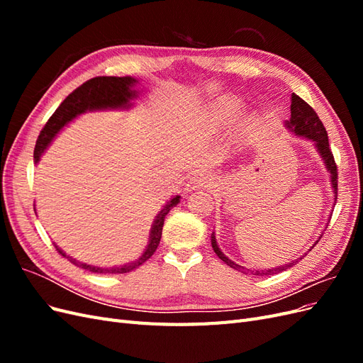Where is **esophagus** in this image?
Returning a JSON list of instances; mask_svg holds the SVG:
<instances>
[{
    "label": "esophagus",
    "mask_w": 363,
    "mask_h": 363,
    "mask_svg": "<svg viewBox=\"0 0 363 363\" xmlns=\"http://www.w3.org/2000/svg\"><path fill=\"white\" fill-rule=\"evenodd\" d=\"M212 184V177L206 172H196L194 177L186 184V191L192 192L196 189H203V188H208Z\"/></svg>",
    "instance_id": "1"
}]
</instances>
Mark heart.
<instances>
[{
  "label": "heart",
  "mask_w": 363,
  "mask_h": 363,
  "mask_svg": "<svg viewBox=\"0 0 363 363\" xmlns=\"http://www.w3.org/2000/svg\"><path fill=\"white\" fill-rule=\"evenodd\" d=\"M240 108V100L235 95H221L207 107V118L213 124H225Z\"/></svg>",
  "instance_id": "obj_1"
}]
</instances>
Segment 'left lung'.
Listing matches in <instances>:
<instances>
[{"label": "left lung", "mask_w": 363, "mask_h": 363, "mask_svg": "<svg viewBox=\"0 0 363 363\" xmlns=\"http://www.w3.org/2000/svg\"><path fill=\"white\" fill-rule=\"evenodd\" d=\"M284 125H286V128L289 131H292L295 136L306 138V139H311V140L315 142V148L318 151V155L323 157L325 168H327L328 174H330V182H332V188H333L335 200H336L337 199V169H336V163H335L333 155H332V151H330V145H328L327 131H325V127L321 123V119L318 118L316 112L313 111V108L309 104H307L304 100H301L298 95L292 94V96H291V119L286 121V123H284ZM321 236H320V239H321ZM211 240H212V248L216 252V256L221 259L224 263H227L230 268H233V269H236L239 272H244V274H252V276H272V274H279L281 271H286L291 267H294L296 262L301 260L306 256V255H303L300 259H295V260H292L289 263H284V265L276 267V268L248 269L245 267L238 265V263H235L233 260H230L224 255V252L221 251V248L218 247L215 232L212 233V239ZM316 242H318V240H316ZM315 244L311 248H313Z\"/></svg>", "instance_id": "1"}]
</instances>
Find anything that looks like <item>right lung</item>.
Segmentation results:
<instances>
[{"label":"right lung","mask_w":363,"mask_h":363,"mask_svg":"<svg viewBox=\"0 0 363 363\" xmlns=\"http://www.w3.org/2000/svg\"><path fill=\"white\" fill-rule=\"evenodd\" d=\"M138 80L133 77H95V79L87 80L80 87L69 94L65 101L57 107V111L52 113V116L48 119L45 127L42 128L40 135L36 140V148H35V163L38 164L43 152L48 148V145L52 142V139L59 135V131L68 125L72 119H75L79 115L86 112H94V111H125L130 108L131 100H135L139 95V91L135 89ZM180 203V195H175L167 204L162 207V211L157 213L156 219L152 221L151 230H150V238L148 244L145 247V251L142 255L130 263L119 267H95L89 265V263H83L72 259L71 256H67V252H63L59 247L57 251L62 256L67 257L74 265L80 267L83 269H87L91 272L96 274H124L130 272L136 268H139L142 263L147 262L155 251L159 247L160 238H162V227L164 223V216L169 213L174 206Z\"/></svg>","instance_id":"1"}]
</instances>
